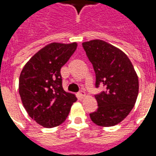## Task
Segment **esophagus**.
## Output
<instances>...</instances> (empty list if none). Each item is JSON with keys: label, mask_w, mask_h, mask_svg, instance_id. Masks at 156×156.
Returning <instances> with one entry per match:
<instances>
[{"label": "esophagus", "mask_w": 156, "mask_h": 156, "mask_svg": "<svg viewBox=\"0 0 156 156\" xmlns=\"http://www.w3.org/2000/svg\"><path fill=\"white\" fill-rule=\"evenodd\" d=\"M85 95H86V94H85V92H84V91H80V92H79V93H78V98H84Z\"/></svg>", "instance_id": "34e87169"}]
</instances>
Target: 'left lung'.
<instances>
[{
  "label": "left lung",
  "mask_w": 156,
  "mask_h": 156,
  "mask_svg": "<svg viewBox=\"0 0 156 156\" xmlns=\"http://www.w3.org/2000/svg\"><path fill=\"white\" fill-rule=\"evenodd\" d=\"M96 76L95 86L104 88L94 96L98 108L89 116L99 126L110 127L124 120L134 108L139 79L127 55L102 40L83 42Z\"/></svg>",
  "instance_id": "left-lung-1"
}]
</instances>
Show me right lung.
<instances>
[{"label": "right lung", "mask_w": 156, "mask_h": 156, "mask_svg": "<svg viewBox=\"0 0 156 156\" xmlns=\"http://www.w3.org/2000/svg\"><path fill=\"white\" fill-rule=\"evenodd\" d=\"M77 43L52 42L29 60L19 78V94L27 114L37 124L52 128L68 117L74 94L63 90L61 68L77 48Z\"/></svg>", "instance_id": "obj_1"}]
</instances>
